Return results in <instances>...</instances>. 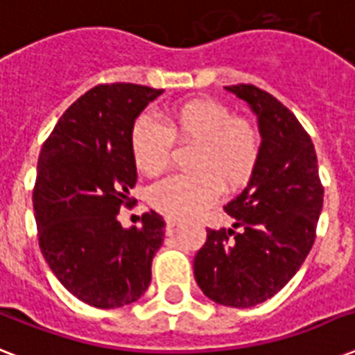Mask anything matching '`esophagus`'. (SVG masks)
Wrapping results in <instances>:
<instances>
[{"instance_id": "esophagus-1", "label": "esophagus", "mask_w": 355, "mask_h": 355, "mask_svg": "<svg viewBox=\"0 0 355 355\" xmlns=\"http://www.w3.org/2000/svg\"><path fill=\"white\" fill-rule=\"evenodd\" d=\"M178 227H180V223L177 221V219H166V232L167 234H175L178 230Z\"/></svg>"}]
</instances>
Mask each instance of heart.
Here are the masks:
<instances>
[{
	"label": "heart",
	"instance_id": "b5f03b06",
	"mask_svg": "<svg viewBox=\"0 0 355 355\" xmlns=\"http://www.w3.org/2000/svg\"><path fill=\"white\" fill-rule=\"evenodd\" d=\"M166 127L139 116L130 127L134 166L147 177L160 175L171 160L173 139L195 144L191 173L155 184L149 202L171 219H188L214 205L221 189L234 193L252 178L261 153V134L250 119L234 116L225 103L197 97L178 103L164 116Z\"/></svg>",
	"mask_w": 355,
	"mask_h": 355
}]
</instances>
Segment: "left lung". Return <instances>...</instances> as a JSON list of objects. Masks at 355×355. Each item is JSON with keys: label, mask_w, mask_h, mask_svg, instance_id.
<instances>
[{"label": "left lung", "mask_w": 355, "mask_h": 355, "mask_svg": "<svg viewBox=\"0 0 355 355\" xmlns=\"http://www.w3.org/2000/svg\"><path fill=\"white\" fill-rule=\"evenodd\" d=\"M227 90L256 114L261 153L247 188L225 206L236 219L234 228H208L193 272L210 300L252 308L275 297L304 263L313 247L324 188L313 141L295 114L258 86Z\"/></svg>", "instance_id": "obj_1"}]
</instances>
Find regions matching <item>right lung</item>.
I'll list each match as a JSON object with an SVG mask.
<instances>
[{
	"label": "right lung",
	"mask_w": 355,
	"mask_h": 355,
	"mask_svg": "<svg viewBox=\"0 0 355 355\" xmlns=\"http://www.w3.org/2000/svg\"><path fill=\"white\" fill-rule=\"evenodd\" d=\"M162 92L96 86L62 114L42 147L33 189L40 250L58 282L94 308L127 306L150 284L166 223L150 210L141 227L123 228L118 214L136 202L130 127Z\"/></svg>",
	"instance_id": "obj_1"
}]
</instances>
